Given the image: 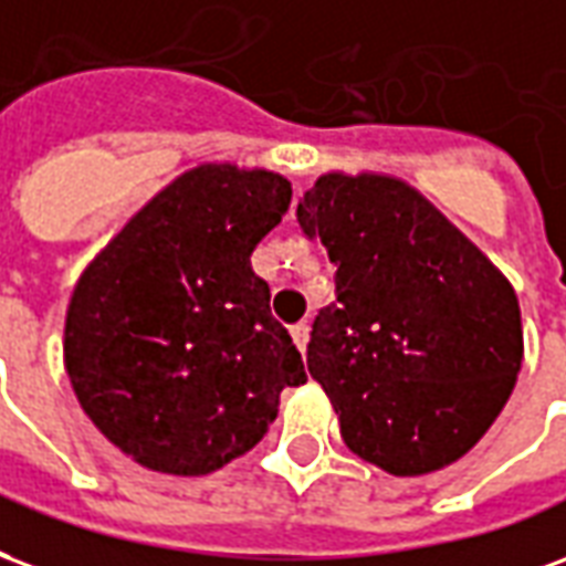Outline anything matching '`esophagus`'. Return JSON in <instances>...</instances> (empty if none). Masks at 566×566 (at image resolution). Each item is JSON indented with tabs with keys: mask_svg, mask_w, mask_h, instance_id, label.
Listing matches in <instances>:
<instances>
[{
	"mask_svg": "<svg viewBox=\"0 0 566 566\" xmlns=\"http://www.w3.org/2000/svg\"><path fill=\"white\" fill-rule=\"evenodd\" d=\"M289 334H292V340H295V346H298L301 353H304V346H307V337H311V328H307V323H298L289 328Z\"/></svg>",
	"mask_w": 566,
	"mask_h": 566,
	"instance_id": "obj_1",
	"label": "esophagus"
}]
</instances>
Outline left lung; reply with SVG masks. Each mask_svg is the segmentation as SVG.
Returning a JSON list of instances; mask_svg holds the SVG:
<instances>
[{"label": "left lung", "instance_id": "obj_1", "mask_svg": "<svg viewBox=\"0 0 566 566\" xmlns=\"http://www.w3.org/2000/svg\"><path fill=\"white\" fill-rule=\"evenodd\" d=\"M307 238L337 265L307 370L346 447L391 476L447 468L480 443L522 370L510 280L416 187L328 171L298 201Z\"/></svg>", "mask_w": 566, "mask_h": 566}]
</instances>
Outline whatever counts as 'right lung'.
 I'll list each match as a JSON object with an SVG mask.
<instances>
[{
    "mask_svg": "<svg viewBox=\"0 0 566 566\" xmlns=\"http://www.w3.org/2000/svg\"><path fill=\"white\" fill-rule=\"evenodd\" d=\"M289 198L277 171L201 163L132 213L74 283L65 374L135 464L171 476L226 468L268 434L280 391L307 382L250 265Z\"/></svg>",
    "mask_w": 566,
    "mask_h": 566,
    "instance_id": "right-lung-1",
    "label": "right lung"
}]
</instances>
